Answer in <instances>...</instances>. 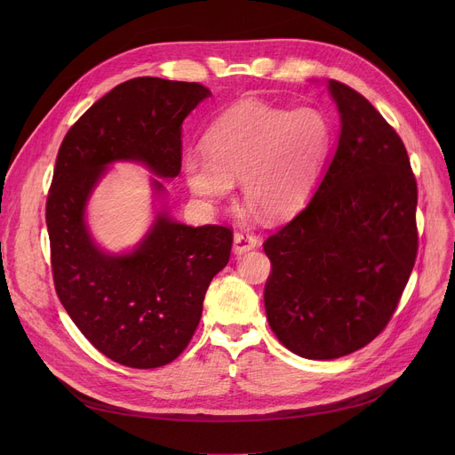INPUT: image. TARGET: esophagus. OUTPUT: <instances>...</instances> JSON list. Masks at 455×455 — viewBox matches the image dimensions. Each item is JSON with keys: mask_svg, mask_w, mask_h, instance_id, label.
Segmentation results:
<instances>
[{"mask_svg": "<svg viewBox=\"0 0 455 455\" xmlns=\"http://www.w3.org/2000/svg\"><path fill=\"white\" fill-rule=\"evenodd\" d=\"M258 247V237L247 232H235L234 234V252L243 254Z\"/></svg>", "mask_w": 455, "mask_h": 455, "instance_id": "34e87169", "label": "esophagus"}]
</instances>
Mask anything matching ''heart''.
<instances>
[{
    "label": "heart",
    "instance_id": "heart-1",
    "mask_svg": "<svg viewBox=\"0 0 455 455\" xmlns=\"http://www.w3.org/2000/svg\"><path fill=\"white\" fill-rule=\"evenodd\" d=\"M204 153L189 151L182 172L189 191L221 201L240 180L242 196L269 220L302 208L317 182L330 146V127L315 108L288 112L242 101L208 127Z\"/></svg>",
    "mask_w": 455,
    "mask_h": 455
}]
</instances>
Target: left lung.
I'll use <instances>...</instances> for the list:
<instances>
[{
	"label": "left lung",
	"instance_id": "1",
	"mask_svg": "<svg viewBox=\"0 0 455 455\" xmlns=\"http://www.w3.org/2000/svg\"><path fill=\"white\" fill-rule=\"evenodd\" d=\"M339 138L314 199L264 243L267 321L307 360H336L389 323L417 256V182L400 136L362 93L326 81Z\"/></svg>",
	"mask_w": 455,
	"mask_h": 455
}]
</instances>
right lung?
<instances>
[{
  "instance_id": "1",
  "label": "right lung",
  "mask_w": 455,
  "mask_h": 455,
  "mask_svg": "<svg viewBox=\"0 0 455 455\" xmlns=\"http://www.w3.org/2000/svg\"><path fill=\"white\" fill-rule=\"evenodd\" d=\"M210 95L199 83L131 79L93 103L59 149L45 204L57 295L83 336L116 363L173 362L199 324L212 278L228 264L230 228L173 220L162 182L179 177L182 122ZM119 161L152 173L154 221L134 248L112 253L92 237L87 204Z\"/></svg>"
}]
</instances>
